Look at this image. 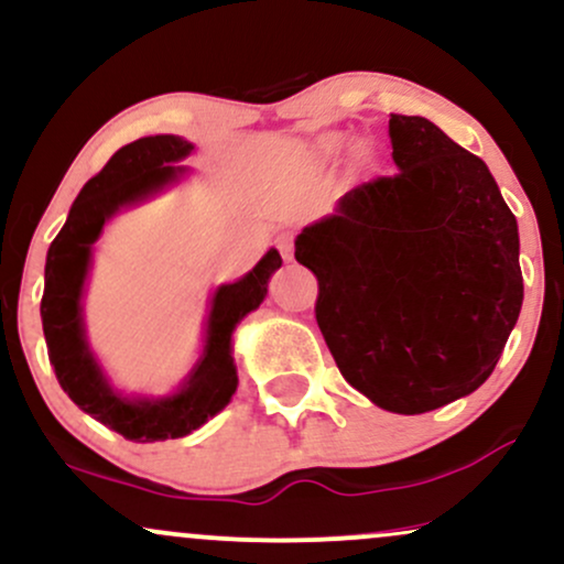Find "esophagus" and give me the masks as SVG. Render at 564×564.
Returning <instances> with one entry per match:
<instances>
[{"mask_svg": "<svg viewBox=\"0 0 564 564\" xmlns=\"http://www.w3.org/2000/svg\"><path fill=\"white\" fill-rule=\"evenodd\" d=\"M278 249H281L283 260H291V257H294V243H291V238H289V236L278 238Z\"/></svg>", "mask_w": 564, "mask_h": 564, "instance_id": "obj_1", "label": "esophagus"}]
</instances>
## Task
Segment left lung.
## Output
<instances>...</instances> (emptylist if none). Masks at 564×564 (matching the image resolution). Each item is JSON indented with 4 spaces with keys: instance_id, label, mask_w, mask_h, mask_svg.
I'll return each instance as SVG.
<instances>
[{
    "instance_id": "8db88e82",
    "label": "left lung",
    "mask_w": 564,
    "mask_h": 564,
    "mask_svg": "<svg viewBox=\"0 0 564 564\" xmlns=\"http://www.w3.org/2000/svg\"><path fill=\"white\" fill-rule=\"evenodd\" d=\"M398 172L296 236L341 377L392 413H426L494 373L522 307L517 219L494 174L422 116H390Z\"/></svg>"
}]
</instances>
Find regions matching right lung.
Listing matches in <instances>:
<instances>
[{"label": "right lung", "instance_id": "obj_1", "mask_svg": "<svg viewBox=\"0 0 564 564\" xmlns=\"http://www.w3.org/2000/svg\"><path fill=\"white\" fill-rule=\"evenodd\" d=\"M191 151V142L174 134L140 138L119 148L108 164L82 187L66 225L50 243L47 264H44L42 326L50 364L63 392L84 413L138 443L191 435L230 403L238 387L230 355L232 328L241 323L243 315L260 307L268 294L270 275L281 268V254L270 249L241 281L215 291L209 323H206L204 355L183 390L161 400H129L111 390L89 352L82 323V289L93 243L106 219H111L121 206L138 204L174 183L185 166L172 164Z\"/></svg>", "mask_w": 564, "mask_h": 564}]
</instances>
